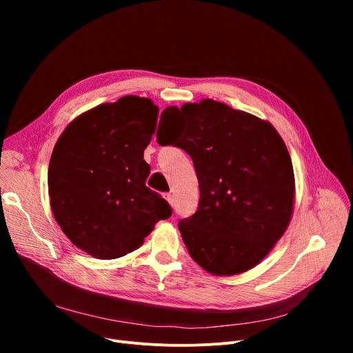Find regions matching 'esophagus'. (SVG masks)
<instances>
[{
  "instance_id": "esophagus-1",
  "label": "esophagus",
  "mask_w": 353,
  "mask_h": 353,
  "mask_svg": "<svg viewBox=\"0 0 353 353\" xmlns=\"http://www.w3.org/2000/svg\"><path fill=\"white\" fill-rule=\"evenodd\" d=\"M164 197H165V200L170 203V206H174V196L172 194V193H165L164 194Z\"/></svg>"
}]
</instances>
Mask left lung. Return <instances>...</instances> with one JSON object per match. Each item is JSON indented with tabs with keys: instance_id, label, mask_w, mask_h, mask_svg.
<instances>
[{
	"instance_id": "obj_1",
	"label": "left lung",
	"mask_w": 353,
	"mask_h": 353,
	"mask_svg": "<svg viewBox=\"0 0 353 353\" xmlns=\"http://www.w3.org/2000/svg\"><path fill=\"white\" fill-rule=\"evenodd\" d=\"M161 116L184 119L176 140L157 132V141L183 148L199 180L197 210L179 221L190 256L217 276L249 270L292 216L294 176L282 137L270 123L213 100L167 107Z\"/></svg>"
}]
</instances>
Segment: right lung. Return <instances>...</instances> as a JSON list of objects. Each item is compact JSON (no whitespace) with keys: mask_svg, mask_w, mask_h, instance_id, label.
Instances as JSON below:
<instances>
[{"mask_svg":"<svg viewBox=\"0 0 353 353\" xmlns=\"http://www.w3.org/2000/svg\"><path fill=\"white\" fill-rule=\"evenodd\" d=\"M159 107L125 96L74 120L54 147L48 193L55 220L79 249L97 259L136 250L172 208L145 186Z\"/></svg>","mask_w":353,"mask_h":353,"instance_id":"1","label":"right lung"}]
</instances>
